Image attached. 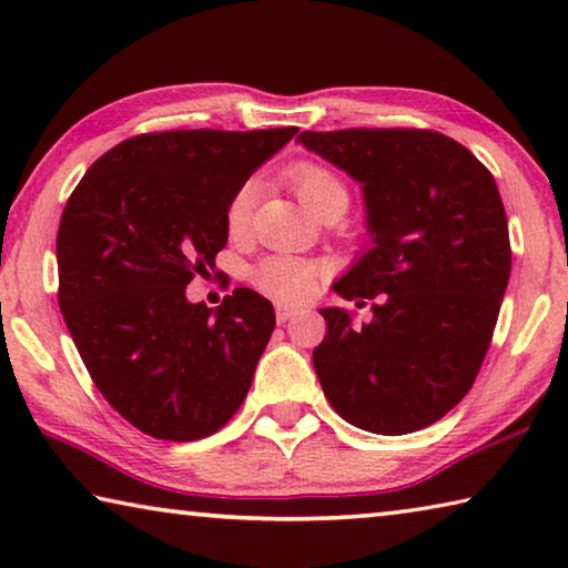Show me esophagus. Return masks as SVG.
Segmentation results:
<instances>
[{
  "instance_id": "obj_1",
  "label": "esophagus",
  "mask_w": 568,
  "mask_h": 568,
  "mask_svg": "<svg viewBox=\"0 0 568 568\" xmlns=\"http://www.w3.org/2000/svg\"><path fill=\"white\" fill-rule=\"evenodd\" d=\"M295 313H297L295 305H277V307H275V318H277V323H287V321L293 318Z\"/></svg>"
}]
</instances>
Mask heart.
Here are the masks:
<instances>
[{"label": "heart", "instance_id": "heart-1", "mask_svg": "<svg viewBox=\"0 0 568 568\" xmlns=\"http://www.w3.org/2000/svg\"><path fill=\"white\" fill-rule=\"evenodd\" d=\"M287 180L293 182L295 192L315 215H321L323 210L331 207L345 210V205H348V187H345V182L335 175L331 168L318 165V162H297V165L287 170ZM255 197V180H245L243 185H237L233 195H230L225 207V227L233 237L243 235L247 230L250 217H253ZM323 275L325 267L318 261H307V257L287 253L267 255L253 267V283L257 291L275 297V301L281 303L301 301V297H305L315 285H318Z\"/></svg>", "mask_w": 568, "mask_h": 568}]
</instances>
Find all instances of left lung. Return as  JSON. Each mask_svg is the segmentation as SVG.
I'll use <instances>...</instances> for the list:
<instances>
[{"instance_id":"8db88e82","label":"left lung","mask_w":568,"mask_h":568,"mask_svg":"<svg viewBox=\"0 0 568 568\" xmlns=\"http://www.w3.org/2000/svg\"><path fill=\"white\" fill-rule=\"evenodd\" d=\"M363 182L373 247L335 291L373 303L353 325L341 307L313 351L325 398L355 428L403 436L444 418L474 386L511 275L496 180L436 130L351 128L297 134Z\"/></svg>"}]
</instances>
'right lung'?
<instances>
[{
    "instance_id": "add662e5",
    "label": "right lung",
    "mask_w": 568,
    "mask_h": 568,
    "mask_svg": "<svg viewBox=\"0 0 568 568\" xmlns=\"http://www.w3.org/2000/svg\"><path fill=\"white\" fill-rule=\"evenodd\" d=\"M297 128L165 130L122 140L84 172L57 230V301L104 400L162 440L235 416L275 328L271 301L235 287L213 311L185 287L215 267L237 185Z\"/></svg>"
}]
</instances>
